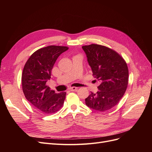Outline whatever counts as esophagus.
<instances>
[{"label":"esophagus","mask_w":152,"mask_h":152,"mask_svg":"<svg viewBox=\"0 0 152 152\" xmlns=\"http://www.w3.org/2000/svg\"><path fill=\"white\" fill-rule=\"evenodd\" d=\"M77 89V87H70V88H69V90L71 91H76Z\"/></svg>","instance_id":"34e87169"}]
</instances>
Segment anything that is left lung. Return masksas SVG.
I'll use <instances>...</instances> for the list:
<instances>
[{"mask_svg":"<svg viewBox=\"0 0 152 152\" xmlns=\"http://www.w3.org/2000/svg\"><path fill=\"white\" fill-rule=\"evenodd\" d=\"M86 54L93 75L100 82L96 93L85 99L87 107L105 112L117 105L126 91L129 70L127 63L117 52L98 44L82 47Z\"/></svg>","mask_w":152,"mask_h":152,"instance_id":"1","label":"left lung"}]
</instances>
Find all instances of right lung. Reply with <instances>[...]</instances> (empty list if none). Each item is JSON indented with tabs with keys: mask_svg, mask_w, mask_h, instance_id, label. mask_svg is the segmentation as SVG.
<instances>
[{
	"mask_svg": "<svg viewBox=\"0 0 152 152\" xmlns=\"http://www.w3.org/2000/svg\"><path fill=\"white\" fill-rule=\"evenodd\" d=\"M68 49L58 45L41 48L32 54L25 63L21 77L23 91L26 99L40 112L55 113L63 107L66 93H55L46 86V82L50 79L56 59Z\"/></svg>",
	"mask_w": 152,
	"mask_h": 152,
	"instance_id": "obj_1",
	"label": "right lung"
}]
</instances>
